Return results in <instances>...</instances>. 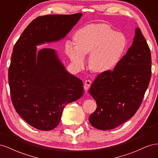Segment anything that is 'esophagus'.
<instances>
[{"label":"esophagus","instance_id":"esophagus-1","mask_svg":"<svg viewBox=\"0 0 158 158\" xmlns=\"http://www.w3.org/2000/svg\"><path fill=\"white\" fill-rule=\"evenodd\" d=\"M91 84H92V81L89 80H85V82H84V88L85 90H87L90 87Z\"/></svg>","mask_w":158,"mask_h":158}]
</instances>
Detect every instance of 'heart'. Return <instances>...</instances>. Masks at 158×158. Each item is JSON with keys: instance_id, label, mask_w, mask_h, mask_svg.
<instances>
[{"instance_id": "1", "label": "heart", "mask_w": 158, "mask_h": 158, "mask_svg": "<svg viewBox=\"0 0 158 158\" xmlns=\"http://www.w3.org/2000/svg\"><path fill=\"white\" fill-rule=\"evenodd\" d=\"M76 45L66 44V53L77 69L85 64V55L90 53L89 65L96 73L113 69L125 52L127 40L122 33L116 32L106 23L90 24L81 28L74 36Z\"/></svg>"}]
</instances>
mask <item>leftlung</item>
I'll list each match as a JSON object with an SVG mask.
<instances>
[{
    "label": "left lung",
    "instance_id": "left-lung-1",
    "mask_svg": "<svg viewBox=\"0 0 158 158\" xmlns=\"http://www.w3.org/2000/svg\"><path fill=\"white\" fill-rule=\"evenodd\" d=\"M150 49L136 27L131 47L113 70L102 73L89 93L97 103L89 121L94 127L108 131L132 117L142 103L152 74Z\"/></svg>",
    "mask_w": 158,
    "mask_h": 158
}]
</instances>
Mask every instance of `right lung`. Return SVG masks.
<instances>
[{"instance_id": "right-lung-1", "label": "right lung", "mask_w": 158, "mask_h": 158, "mask_svg": "<svg viewBox=\"0 0 158 158\" xmlns=\"http://www.w3.org/2000/svg\"><path fill=\"white\" fill-rule=\"evenodd\" d=\"M82 16L47 15L33 20L13 48L8 70L12 104L23 120L41 131L59 125L66 104L83 95V82L65 69L55 49L37 46L66 37Z\"/></svg>"}]
</instances>
